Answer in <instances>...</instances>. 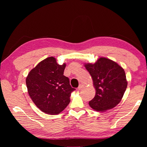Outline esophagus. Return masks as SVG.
I'll list each match as a JSON object with an SVG mask.
<instances>
[{"label": "esophagus", "instance_id": "1", "mask_svg": "<svg viewBox=\"0 0 147 147\" xmlns=\"http://www.w3.org/2000/svg\"><path fill=\"white\" fill-rule=\"evenodd\" d=\"M83 88H84V85H83L82 84H80L79 85V86L78 87V90H82V89Z\"/></svg>", "mask_w": 147, "mask_h": 147}]
</instances>
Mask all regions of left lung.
I'll use <instances>...</instances> for the list:
<instances>
[{
    "label": "left lung",
    "instance_id": "obj_1",
    "mask_svg": "<svg viewBox=\"0 0 147 147\" xmlns=\"http://www.w3.org/2000/svg\"><path fill=\"white\" fill-rule=\"evenodd\" d=\"M90 74L96 95L89 102L97 112H105L116 107L121 100L127 86L124 69L117 63L100 57L94 64H84Z\"/></svg>",
    "mask_w": 147,
    "mask_h": 147
}]
</instances>
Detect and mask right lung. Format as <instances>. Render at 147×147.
I'll return each instance as SVG.
<instances>
[{
    "label": "right lung",
    "instance_id": "1",
    "mask_svg": "<svg viewBox=\"0 0 147 147\" xmlns=\"http://www.w3.org/2000/svg\"><path fill=\"white\" fill-rule=\"evenodd\" d=\"M66 64L59 65L54 57H49L30 71L26 78L29 95L43 112L57 115L70 103L71 87L69 79L64 75Z\"/></svg>",
    "mask_w": 147,
    "mask_h": 147
}]
</instances>
